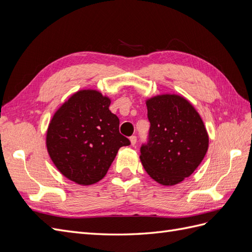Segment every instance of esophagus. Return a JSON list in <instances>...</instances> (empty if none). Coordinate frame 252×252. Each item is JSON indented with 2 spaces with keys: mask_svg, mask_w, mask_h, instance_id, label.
Wrapping results in <instances>:
<instances>
[{
  "mask_svg": "<svg viewBox=\"0 0 252 252\" xmlns=\"http://www.w3.org/2000/svg\"><path fill=\"white\" fill-rule=\"evenodd\" d=\"M129 140H130V144L132 145V146H134V145L136 144V136L135 135H131L130 138H129Z\"/></svg>",
  "mask_w": 252,
  "mask_h": 252,
  "instance_id": "obj_1",
  "label": "esophagus"
}]
</instances>
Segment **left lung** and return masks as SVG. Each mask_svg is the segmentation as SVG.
<instances>
[{
	"label": "left lung",
	"instance_id": "obj_1",
	"mask_svg": "<svg viewBox=\"0 0 252 252\" xmlns=\"http://www.w3.org/2000/svg\"><path fill=\"white\" fill-rule=\"evenodd\" d=\"M150 122L147 142L141 146V162L158 183L172 186L197 168L208 149V134L200 114L186 98L175 94L146 102Z\"/></svg>",
	"mask_w": 252,
	"mask_h": 252
}]
</instances>
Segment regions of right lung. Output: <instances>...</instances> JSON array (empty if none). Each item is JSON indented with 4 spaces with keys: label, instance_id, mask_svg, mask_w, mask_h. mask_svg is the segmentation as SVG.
<instances>
[{
    "label": "right lung",
    "instance_id": "add662e5",
    "mask_svg": "<svg viewBox=\"0 0 252 252\" xmlns=\"http://www.w3.org/2000/svg\"><path fill=\"white\" fill-rule=\"evenodd\" d=\"M110 100L95 90H81L53 116L47 131L48 154L59 171L80 185L107 173L118 150L130 145L119 130Z\"/></svg>",
    "mask_w": 252,
    "mask_h": 252
}]
</instances>
